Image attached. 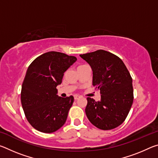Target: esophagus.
Instances as JSON below:
<instances>
[{"label": "esophagus", "instance_id": "esophagus-1", "mask_svg": "<svg viewBox=\"0 0 158 158\" xmlns=\"http://www.w3.org/2000/svg\"><path fill=\"white\" fill-rule=\"evenodd\" d=\"M80 98V96H79V95H74V100H78V99Z\"/></svg>", "mask_w": 158, "mask_h": 158}]
</instances>
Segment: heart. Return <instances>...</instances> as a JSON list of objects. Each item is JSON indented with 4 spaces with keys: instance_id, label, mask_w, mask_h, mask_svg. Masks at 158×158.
I'll return each instance as SVG.
<instances>
[{
    "instance_id": "b5f03b06",
    "label": "heart",
    "mask_w": 158,
    "mask_h": 158,
    "mask_svg": "<svg viewBox=\"0 0 158 158\" xmlns=\"http://www.w3.org/2000/svg\"><path fill=\"white\" fill-rule=\"evenodd\" d=\"M85 65H79L78 67H77V69H79V68H82V67H84V66H85Z\"/></svg>"
}]
</instances>
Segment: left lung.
<instances>
[{
	"instance_id": "left-lung-1",
	"label": "left lung",
	"mask_w": 158,
	"mask_h": 158,
	"mask_svg": "<svg viewBox=\"0 0 158 158\" xmlns=\"http://www.w3.org/2000/svg\"><path fill=\"white\" fill-rule=\"evenodd\" d=\"M91 67L93 85L100 90L99 102L87 98L85 114L103 130L116 128L126 118L133 103L132 79L123 60L105 50L80 55Z\"/></svg>"
}]
</instances>
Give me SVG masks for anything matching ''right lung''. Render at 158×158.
I'll use <instances>...</instances> for the list:
<instances>
[{
  "mask_svg": "<svg viewBox=\"0 0 158 158\" xmlns=\"http://www.w3.org/2000/svg\"><path fill=\"white\" fill-rule=\"evenodd\" d=\"M77 58L57 52L44 53L29 65L21 91V105L35 129L52 133L65 124L74 97L57 95L64 73Z\"/></svg>",
  "mask_w": 158,
  "mask_h": 158,
  "instance_id": "obj_1",
  "label": "right lung"
}]
</instances>
